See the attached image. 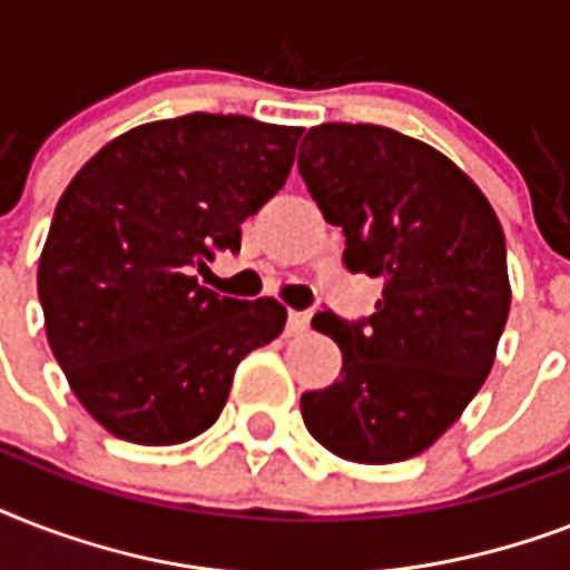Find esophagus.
I'll list each match as a JSON object with an SVG mask.
<instances>
[{
	"instance_id": "1",
	"label": "esophagus",
	"mask_w": 570,
	"mask_h": 570,
	"mask_svg": "<svg viewBox=\"0 0 570 570\" xmlns=\"http://www.w3.org/2000/svg\"><path fill=\"white\" fill-rule=\"evenodd\" d=\"M307 325H311V313L289 311V316H286V331H289V334H304Z\"/></svg>"
}]
</instances>
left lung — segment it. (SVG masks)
Segmentation results:
<instances>
[{"instance_id":"left-lung-1","label":"left lung","mask_w":570,"mask_h":570,"mask_svg":"<svg viewBox=\"0 0 570 570\" xmlns=\"http://www.w3.org/2000/svg\"><path fill=\"white\" fill-rule=\"evenodd\" d=\"M298 171L325 222L343 227L348 272L384 284L366 320L313 316L343 370L331 387L304 393V425L346 461L414 459L494 366L512 304L503 227L459 165L396 129L313 127Z\"/></svg>"}]
</instances>
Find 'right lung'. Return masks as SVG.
Returning <instances> with one entry per match:
<instances>
[{
    "label": "right lung",
    "instance_id": "add662e5",
    "mask_svg": "<svg viewBox=\"0 0 570 570\" xmlns=\"http://www.w3.org/2000/svg\"><path fill=\"white\" fill-rule=\"evenodd\" d=\"M302 127L183 115L129 129L65 189L38 266L47 340L76 399L120 441L171 446L218 420L245 355L284 331L275 298L197 284L289 177Z\"/></svg>",
    "mask_w": 570,
    "mask_h": 570
}]
</instances>
